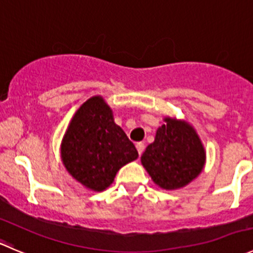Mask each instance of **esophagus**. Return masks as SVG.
Segmentation results:
<instances>
[{"mask_svg":"<svg viewBox=\"0 0 253 253\" xmlns=\"http://www.w3.org/2000/svg\"><path fill=\"white\" fill-rule=\"evenodd\" d=\"M136 149H137V152H139V155H140V156H141L142 152H144V150H145V145L142 144V142H137V144H136Z\"/></svg>","mask_w":253,"mask_h":253,"instance_id":"esophagus-1","label":"esophagus"}]
</instances>
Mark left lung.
<instances>
[{"mask_svg":"<svg viewBox=\"0 0 253 253\" xmlns=\"http://www.w3.org/2000/svg\"><path fill=\"white\" fill-rule=\"evenodd\" d=\"M154 142L141 156V165L154 183L166 191L186 187L204 169L207 152L198 132L183 119L165 117Z\"/></svg>","mask_w":253,"mask_h":253,"instance_id":"1","label":"left lung"}]
</instances>
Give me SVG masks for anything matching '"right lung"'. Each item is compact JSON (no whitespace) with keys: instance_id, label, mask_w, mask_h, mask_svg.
Here are the masks:
<instances>
[{"instance_id":"add662e5","label":"right lung","mask_w":253,"mask_h":253,"mask_svg":"<svg viewBox=\"0 0 253 253\" xmlns=\"http://www.w3.org/2000/svg\"><path fill=\"white\" fill-rule=\"evenodd\" d=\"M134 144L114 123L113 111L102 96L87 99L76 111L61 141V161L72 178L102 192L117 172L137 159Z\"/></svg>"}]
</instances>
